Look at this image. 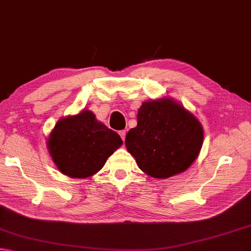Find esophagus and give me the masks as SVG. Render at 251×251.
<instances>
[{
	"instance_id": "obj_1",
	"label": "esophagus",
	"mask_w": 251,
	"mask_h": 251,
	"mask_svg": "<svg viewBox=\"0 0 251 251\" xmlns=\"http://www.w3.org/2000/svg\"><path fill=\"white\" fill-rule=\"evenodd\" d=\"M119 134H120V136H121V139H122V141H125V139H126V130H122V131H119Z\"/></svg>"
}]
</instances>
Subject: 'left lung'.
I'll list each match as a JSON object with an SVG mask.
<instances>
[{
    "mask_svg": "<svg viewBox=\"0 0 251 251\" xmlns=\"http://www.w3.org/2000/svg\"><path fill=\"white\" fill-rule=\"evenodd\" d=\"M203 143V129L191 112L169 98L143 102L138 126L126 136V150L140 169L154 178L184 172Z\"/></svg>",
    "mask_w": 251,
    "mask_h": 251,
    "instance_id": "8db88e82",
    "label": "left lung"
}]
</instances>
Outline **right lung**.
Instances as JSON below:
<instances>
[{"instance_id":"add662e5","label":"right lung","mask_w":251,"mask_h":251,"mask_svg":"<svg viewBox=\"0 0 251 251\" xmlns=\"http://www.w3.org/2000/svg\"><path fill=\"white\" fill-rule=\"evenodd\" d=\"M121 144L120 135L97 121L89 110L61 119L48 140L49 153L56 167L73 178L96 174Z\"/></svg>"}]
</instances>
